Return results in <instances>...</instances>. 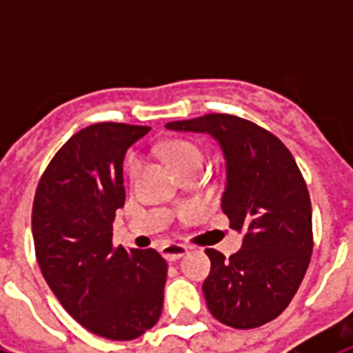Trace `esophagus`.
Listing matches in <instances>:
<instances>
[{
  "mask_svg": "<svg viewBox=\"0 0 353 353\" xmlns=\"http://www.w3.org/2000/svg\"><path fill=\"white\" fill-rule=\"evenodd\" d=\"M162 257L170 263H176L177 259H181L185 253H187V248L181 244H166L161 248Z\"/></svg>",
  "mask_w": 353,
  "mask_h": 353,
  "instance_id": "34e87169",
  "label": "esophagus"
}]
</instances>
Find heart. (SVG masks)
<instances>
[{"label": "heart", "instance_id": "obj_1", "mask_svg": "<svg viewBox=\"0 0 353 353\" xmlns=\"http://www.w3.org/2000/svg\"><path fill=\"white\" fill-rule=\"evenodd\" d=\"M166 157L172 162V166L179 174H187L191 170H200L204 166V151L194 141L189 139H172L166 145ZM126 172L128 176L136 177L139 172L138 154H130L126 161Z\"/></svg>", "mask_w": 353, "mask_h": 353}]
</instances>
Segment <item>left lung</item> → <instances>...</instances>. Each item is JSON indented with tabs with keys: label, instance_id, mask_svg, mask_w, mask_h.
Here are the masks:
<instances>
[{
	"label": "left lung",
	"instance_id": "obj_1",
	"mask_svg": "<svg viewBox=\"0 0 353 353\" xmlns=\"http://www.w3.org/2000/svg\"><path fill=\"white\" fill-rule=\"evenodd\" d=\"M170 130L208 132L227 159L221 208L242 230V250L212 261L204 296L212 316L234 329H253L288 308L310 265L312 204L293 154L272 132L227 113L174 121Z\"/></svg>",
	"mask_w": 353,
	"mask_h": 353
}]
</instances>
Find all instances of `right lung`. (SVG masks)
Masks as SVG:
<instances>
[{"instance_id":"right-lung-1","label":"right lung","mask_w":353,"mask_h":353,"mask_svg":"<svg viewBox=\"0 0 353 353\" xmlns=\"http://www.w3.org/2000/svg\"><path fill=\"white\" fill-rule=\"evenodd\" d=\"M149 130L90 124L58 149L35 191L32 234L43 278L77 323L109 341L141 336L164 303L161 253L115 248L111 232L124 206V154Z\"/></svg>"}]
</instances>
